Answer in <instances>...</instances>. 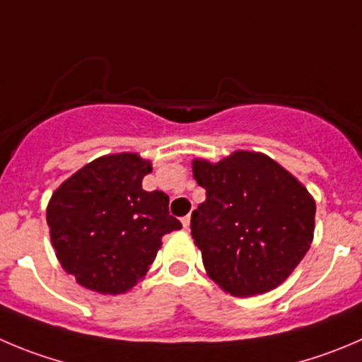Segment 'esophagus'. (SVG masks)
Instances as JSON below:
<instances>
[{
	"instance_id": "1",
	"label": "esophagus",
	"mask_w": 362,
	"mask_h": 362,
	"mask_svg": "<svg viewBox=\"0 0 362 362\" xmlns=\"http://www.w3.org/2000/svg\"><path fill=\"white\" fill-rule=\"evenodd\" d=\"M182 225H184V228H189V225H191V216H185V218H182Z\"/></svg>"
}]
</instances>
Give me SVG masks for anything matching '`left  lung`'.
Here are the masks:
<instances>
[{
    "label": "left lung",
    "instance_id": "left-lung-1",
    "mask_svg": "<svg viewBox=\"0 0 362 362\" xmlns=\"http://www.w3.org/2000/svg\"><path fill=\"white\" fill-rule=\"evenodd\" d=\"M207 198L191 216V235L207 275L234 296L275 289L293 273L314 235L316 204L305 187L264 153L194 158Z\"/></svg>",
    "mask_w": 362,
    "mask_h": 362
}]
</instances>
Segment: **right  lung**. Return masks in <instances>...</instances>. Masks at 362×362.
I'll list each match as a JSON object with an SVG mask.
<instances>
[{
    "label": "right lung",
    "mask_w": 362,
    "mask_h": 362,
    "mask_svg": "<svg viewBox=\"0 0 362 362\" xmlns=\"http://www.w3.org/2000/svg\"><path fill=\"white\" fill-rule=\"evenodd\" d=\"M150 171L151 162L137 153L105 155L53 192L46 211L53 248L83 288L127 293L146 275L162 235L182 228L168 194L143 189Z\"/></svg>",
    "instance_id": "add662e5"
}]
</instances>
